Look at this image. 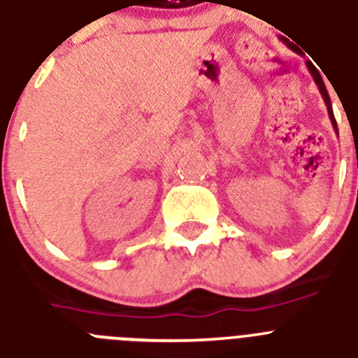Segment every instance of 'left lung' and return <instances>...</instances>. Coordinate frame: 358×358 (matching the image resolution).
<instances>
[{"label":"left lung","instance_id":"1","mask_svg":"<svg viewBox=\"0 0 358 358\" xmlns=\"http://www.w3.org/2000/svg\"><path fill=\"white\" fill-rule=\"evenodd\" d=\"M282 42H286V40L282 38ZM306 63H307V69H309L310 76H313V79H315V83H316V85H318V90H320V93H322L323 100H325V106H327V111H329L330 122H332V125H334V130H336V132H337V123H336V118H334V111H332V102H330V96H329V92H327V88H325V83H323L322 76H320V72H318V70H316V66L313 65V63H310V62H306Z\"/></svg>","mask_w":358,"mask_h":358}]
</instances>
